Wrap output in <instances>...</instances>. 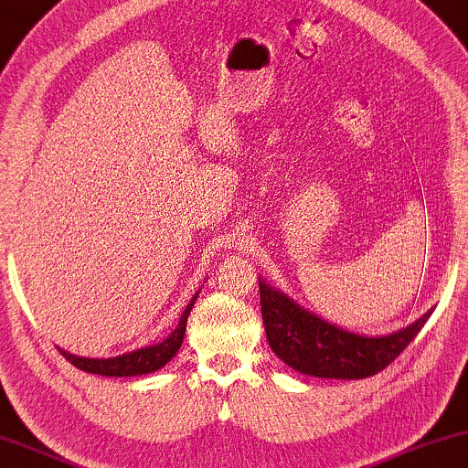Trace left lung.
I'll list each match as a JSON object with an SVG mask.
<instances>
[{"label":"left lung","mask_w":468,"mask_h":468,"mask_svg":"<svg viewBox=\"0 0 468 468\" xmlns=\"http://www.w3.org/2000/svg\"><path fill=\"white\" fill-rule=\"evenodd\" d=\"M262 324L269 346L294 371L328 379H363L386 368L422 331L431 312L403 331L363 337L305 312L284 292L259 282Z\"/></svg>","instance_id":"8db88e82"}]
</instances>
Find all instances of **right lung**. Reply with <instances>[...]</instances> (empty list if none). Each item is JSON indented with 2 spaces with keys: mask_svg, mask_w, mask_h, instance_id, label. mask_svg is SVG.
I'll use <instances>...</instances> for the list:
<instances>
[{
  "mask_svg": "<svg viewBox=\"0 0 468 468\" xmlns=\"http://www.w3.org/2000/svg\"><path fill=\"white\" fill-rule=\"evenodd\" d=\"M197 294L190 299L186 309H184L176 331L171 333L167 339H163L161 344L142 347V350L122 354V356H116V358H82V356H74V354H68L65 350H58V352L63 354L65 360H69L76 368H80V371L105 375V378H133V375H146V373L159 371V368L165 367L169 360L176 356V352L180 350L184 333H186L188 314L195 305Z\"/></svg>",
  "mask_w": 468,
  "mask_h": 468,
  "instance_id": "obj_1",
  "label": "right lung"
}]
</instances>
